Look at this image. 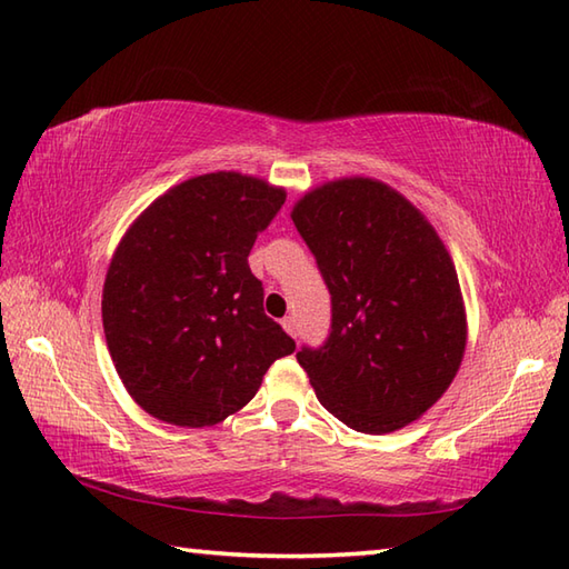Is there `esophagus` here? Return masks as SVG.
<instances>
[{
    "instance_id": "34e87169",
    "label": "esophagus",
    "mask_w": 569,
    "mask_h": 569,
    "mask_svg": "<svg viewBox=\"0 0 569 569\" xmlns=\"http://www.w3.org/2000/svg\"><path fill=\"white\" fill-rule=\"evenodd\" d=\"M283 330L291 335V337H296L298 335V322H296V318L293 316H288V318H283Z\"/></svg>"
}]
</instances>
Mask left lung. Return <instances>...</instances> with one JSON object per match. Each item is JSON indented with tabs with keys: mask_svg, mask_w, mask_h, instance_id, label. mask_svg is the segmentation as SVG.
Returning a JSON list of instances; mask_svg holds the SVG:
<instances>
[{
	"mask_svg": "<svg viewBox=\"0 0 569 569\" xmlns=\"http://www.w3.org/2000/svg\"><path fill=\"white\" fill-rule=\"evenodd\" d=\"M332 298L322 347H303L320 403L347 428L383 435L438 401L462 365L467 316L455 263L401 192L342 178L291 212Z\"/></svg>",
	"mask_w": 569,
	"mask_h": 569,
	"instance_id": "left-lung-1",
	"label": "left lung"
}]
</instances>
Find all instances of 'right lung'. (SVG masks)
Instances as JSON below:
<instances>
[{
	"mask_svg": "<svg viewBox=\"0 0 569 569\" xmlns=\"http://www.w3.org/2000/svg\"><path fill=\"white\" fill-rule=\"evenodd\" d=\"M283 202L286 190L261 178L204 173L156 198L119 241L102 325L119 379L149 416L214 426L293 355L247 261Z\"/></svg>",
	"mask_w": 569,
	"mask_h": 569,
	"instance_id": "obj_1",
	"label": "right lung"
}]
</instances>
